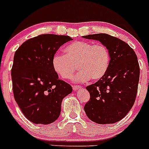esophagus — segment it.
Wrapping results in <instances>:
<instances>
[{"instance_id": "esophagus-1", "label": "esophagus", "mask_w": 149, "mask_h": 149, "mask_svg": "<svg viewBox=\"0 0 149 149\" xmlns=\"http://www.w3.org/2000/svg\"><path fill=\"white\" fill-rule=\"evenodd\" d=\"M81 86H77V85H73V90L74 91H77V90H79V89H81Z\"/></svg>"}]
</instances>
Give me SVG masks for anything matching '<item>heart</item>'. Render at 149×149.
Listing matches in <instances>:
<instances>
[{
    "label": "heart",
    "mask_w": 149,
    "mask_h": 149,
    "mask_svg": "<svg viewBox=\"0 0 149 149\" xmlns=\"http://www.w3.org/2000/svg\"><path fill=\"white\" fill-rule=\"evenodd\" d=\"M65 55L56 54L52 57L54 71L63 79H70L75 72L80 71L75 81L84 82L91 79L98 81L108 72L111 55L103 44H95L87 41H75L64 49Z\"/></svg>",
    "instance_id": "obj_1"
}]
</instances>
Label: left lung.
<instances>
[{"label": "left lung", "instance_id": "obj_1", "mask_svg": "<svg viewBox=\"0 0 149 149\" xmlns=\"http://www.w3.org/2000/svg\"><path fill=\"white\" fill-rule=\"evenodd\" d=\"M99 41L108 48L111 63L102 79L86 87L90 99L84 111L90 120L100 125L113 124L128 113L136 98L140 77L138 57L125 41L105 33L84 36Z\"/></svg>", "mask_w": 149, "mask_h": 149}]
</instances>
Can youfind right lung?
Returning <instances> with one entry per match:
<instances>
[{
	"label": "right lung",
	"mask_w": 149,
	"mask_h": 149,
	"mask_svg": "<svg viewBox=\"0 0 149 149\" xmlns=\"http://www.w3.org/2000/svg\"><path fill=\"white\" fill-rule=\"evenodd\" d=\"M68 36L43 34L30 38L16 51L11 79L14 99L24 116L34 124L49 125L57 120L63 98L72 86L58 78L52 57Z\"/></svg>",
	"instance_id": "right-lung-1"
}]
</instances>
